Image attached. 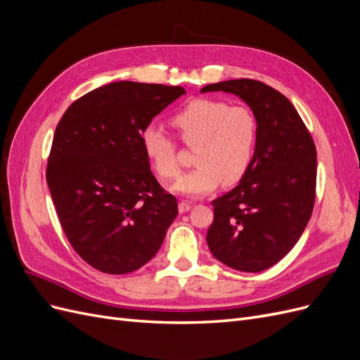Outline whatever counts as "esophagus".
I'll list each match as a JSON object with an SVG mask.
<instances>
[{"label": "esophagus", "mask_w": 360, "mask_h": 360, "mask_svg": "<svg viewBox=\"0 0 360 360\" xmlns=\"http://www.w3.org/2000/svg\"><path fill=\"white\" fill-rule=\"evenodd\" d=\"M191 209H192V204H191V202H188V201L179 202V212H180V213H186V212H189Z\"/></svg>", "instance_id": "obj_1"}]
</instances>
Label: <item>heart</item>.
<instances>
[{"label": "heart", "mask_w": 360, "mask_h": 360, "mask_svg": "<svg viewBox=\"0 0 360 360\" xmlns=\"http://www.w3.org/2000/svg\"><path fill=\"white\" fill-rule=\"evenodd\" d=\"M184 144L195 146V167L177 180L172 191L186 197H201L219 183L233 186L240 181L254 160L258 123L243 105H228L216 99H193L171 117ZM144 155L158 176L169 180L179 174L174 139L156 124H148L139 136Z\"/></svg>", "instance_id": "heart-1"}]
</instances>
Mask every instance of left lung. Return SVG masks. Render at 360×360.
<instances>
[{"mask_svg":"<svg viewBox=\"0 0 360 360\" xmlns=\"http://www.w3.org/2000/svg\"><path fill=\"white\" fill-rule=\"evenodd\" d=\"M236 94L258 123L254 160L237 186L216 198L207 231L213 257L234 270L257 274L284 258L311 217L317 150L296 108L264 82L231 79L201 93Z\"/></svg>","mask_w":360,"mask_h":360,"instance_id":"obj_1","label":"left lung"}]
</instances>
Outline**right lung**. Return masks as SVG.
<instances>
[{
	"label": "right lung",
	"mask_w": 360,
	"mask_h": 360,
	"mask_svg": "<svg viewBox=\"0 0 360 360\" xmlns=\"http://www.w3.org/2000/svg\"><path fill=\"white\" fill-rule=\"evenodd\" d=\"M183 86L118 81L73 102L53 135L46 181L72 248L110 275L138 270L160 249L177 200L160 188L141 132Z\"/></svg>",
	"instance_id": "obj_1"
}]
</instances>
